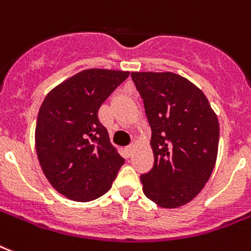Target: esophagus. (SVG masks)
Listing matches in <instances>:
<instances>
[{
  "mask_svg": "<svg viewBox=\"0 0 251 251\" xmlns=\"http://www.w3.org/2000/svg\"><path fill=\"white\" fill-rule=\"evenodd\" d=\"M134 149H135V145H134V144L127 145V147H126V153H127L129 155H131L132 151H134Z\"/></svg>",
  "mask_w": 251,
  "mask_h": 251,
  "instance_id": "34e87169",
  "label": "esophagus"
}]
</instances>
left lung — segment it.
<instances>
[{"label": "left lung", "instance_id": "left-lung-1", "mask_svg": "<svg viewBox=\"0 0 251 251\" xmlns=\"http://www.w3.org/2000/svg\"><path fill=\"white\" fill-rule=\"evenodd\" d=\"M151 129L154 165L140 176L143 191L162 208L201 193L216 165L220 124L207 97L174 73H131Z\"/></svg>", "mask_w": 251, "mask_h": 251}]
</instances>
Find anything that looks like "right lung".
Returning <instances> with one entry per match:
<instances>
[{
    "mask_svg": "<svg viewBox=\"0 0 251 251\" xmlns=\"http://www.w3.org/2000/svg\"><path fill=\"white\" fill-rule=\"evenodd\" d=\"M129 71L89 69L65 80L42 103L37 155L50 185L75 201H90L112 186L125 159L109 142L98 109Z\"/></svg>",
    "mask_w": 251,
    "mask_h": 251,
    "instance_id": "obj_1",
    "label": "right lung"
}]
</instances>
